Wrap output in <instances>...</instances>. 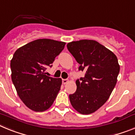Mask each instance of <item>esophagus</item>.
<instances>
[{"mask_svg":"<svg viewBox=\"0 0 135 135\" xmlns=\"http://www.w3.org/2000/svg\"><path fill=\"white\" fill-rule=\"evenodd\" d=\"M68 82H69V80L68 79H63V80H62V82H63V84H67V83H68Z\"/></svg>","mask_w":135,"mask_h":135,"instance_id":"obj_1","label":"esophagus"}]
</instances>
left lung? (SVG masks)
I'll return each instance as SVG.
<instances>
[{"label":"left lung","instance_id":"1","mask_svg":"<svg viewBox=\"0 0 135 135\" xmlns=\"http://www.w3.org/2000/svg\"><path fill=\"white\" fill-rule=\"evenodd\" d=\"M68 49L86 71L77 80L75 93L69 95L71 105L81 114H90L108 101L117 82L120 65L115 55L93 40L72 41Z\"/></svg>","mask_w":135,"mask_h":135}]
</instances>
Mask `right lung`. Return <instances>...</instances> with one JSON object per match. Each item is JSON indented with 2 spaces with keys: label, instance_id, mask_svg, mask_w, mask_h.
<instances>
[{
  "label": "right lung",
  "instance_id": "1",
  "mask_svg": "<svg viewBox=\"0 0 135 135\" xmlns=\"http://www.w3.org/2000/svg\"><path fill=\"white\" fill-rule=\"evenodd\" d=\"M65 42L43 38L26 44L17 50L11 60V79L17 95L29 109L44 112L53 105L61 89V78L47 76Z\"/></svg>",
  "mask_w": 135,
  "mask_h": 135
}]
</instances>
